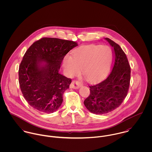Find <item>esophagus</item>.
Returning <instances> with one entry per match:
<instances>
[{"label": "esophagus", "instance_id": "esophagus-1", "mask_svg": "<svg viewBox=\"0 0 152 152\" xmlns=\"http://www.w3.org/2000/svg\"><path fill=\"white\" fill-rule=\"evenodd\" d=\"M82 86L83 84L77 81H73L71 84V87L74 89H78Z\"/></svg>", "mask_w": 152, "mask_h": 152}]
</instances>
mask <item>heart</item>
<instances>
[{"instance_id": "b5f03b06", "label": "heart", "mask_w": 152, "mask_h": 152, "mask_svg": "<svg viewBox=\"0 0 152 152\" xmlns=\"http://www.w3.org/2000/svg\"><path fill=\"white\" fill-rule=\"evenodd\" d=\"M113 58V51L108 45H90L75 50L72 57L66 56L63 66L68 76L78 74L82 69L87 80L94 82L101 80L108 73Z\"/></svg>"}]
</instances>
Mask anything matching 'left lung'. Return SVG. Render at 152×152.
<instances>
[{
  "label": "left lung",
  "mask_w": 152,
  "mask_h": 152,
  "mask_svg": "<svg viewBox=\"0 0 152 152\" xmlns=\"http://www.w3.org/2000/svg\"><path fill=\"white\" fill-rule=\"evenodd\" d=\"M112 47L114 64L111 72L101 83L89 86L90 94L84 104L92 113L102 115L119 107L126 96L129 87L130 67L121 47L108 38H105Z\"/></svg>",
  "instance_id": "1"
}]
</instances>
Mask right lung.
Segmentation results:
<instances>
[{"mask_svg": "<svg viewBox=\"0 0 152 152\" xmlns=\"http://www.w3.org/2000/svg\"><path fill=\"white\" fill-rule=\"evenodd\" d=\"M78 44L44 37L24 54L19 69V82L28 104L39 112L51 113L59 108L71 80L58 71L65 55Z\"/></svg>", "mask_w": 152, "mask_h": 152, "instance_id": "right-lung-1", "label": "right lung"}]
</instances>
